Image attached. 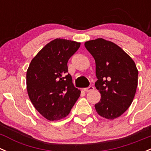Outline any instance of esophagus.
<instances>
[{
    "label": "esophagus",
    "instance_id": "obj_1",
    "mask_svg": "<svg viewBox=\"0 0 151 151\" xmlns=\"http://www.w3.org/2000/svg\"><path fill=\"white\" fill-rule=\"evenodd\" d=\"M93 89H94V86H92V85H90V86H88V87L84 88V89H83V90H84L85 92H89V91H92V90H93Z\"/></svg>",
    "mask_w": 151,
    "mask_h": 151
}]
</instances>
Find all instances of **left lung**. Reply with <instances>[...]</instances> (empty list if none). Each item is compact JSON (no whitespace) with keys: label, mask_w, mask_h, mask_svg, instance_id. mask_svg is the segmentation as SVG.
<instances>
[{"label":"left lung","mask_w":151,"mask_h":151,"mask_svg":"<svg viewBox=\"0 0 151 151\" xmlns=\"http://www.w3.org/2000/svg\"><path fill=\"white\" fill-rule=\"evenodd\" d=\"M96 65L95 87L101 99L95 105L98 114L113 120L129 108L135 96L138 70L133 59L118 45L102 38L85 42Z\"/></svg>","instance_id":"obj_1"}]
</instances>
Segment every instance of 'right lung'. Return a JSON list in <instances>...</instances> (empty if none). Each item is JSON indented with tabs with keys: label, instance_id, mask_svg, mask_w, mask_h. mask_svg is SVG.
<instances>
[{
	"label": "right lung",
	"instance_id": "right-lung-1",
	"mask_svg": "<svg viewBox=\"0 0 151 151\" xmlns=\"http://www.w3.org/2000/svg\"><path fill=\"white\" fill-rule=\"evenodd\" d=\"M81 43L56 39L46 45L31 62L26 73L28 96L47 120L68 115L81 95L68 73V62Z\"/></svg>",
	"mask_w": 151,
	"mask_h": 151
}]
</instances>
